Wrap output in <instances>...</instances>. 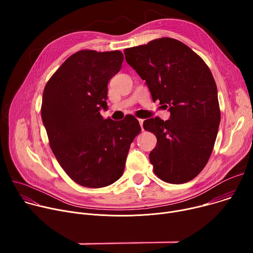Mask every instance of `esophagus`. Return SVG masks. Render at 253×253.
<instances>
[{
  "instance_id": "1",
  "label": "esophagus",
  "mask_w": 253,
  "mask_h": 253,
  "mask_svg": "<svg viewBox=\"0 0 253 253\" xmlns=\"http://www.w3.org/2000/svg\"><path fill=\"white\" fill-rule=\"evenodd\" d=\"M143 119H139V123H140V126H141V129H142V131L144 130V128H143Z\"/></svg>"
}]
</instances>
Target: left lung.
Wrapping results in <instances>:
<instances>
[{"instance_id": "8db88e82", "label": "left lung", "mask_w": 253, "mask_h": 253, "mask_svg": "<svg viewBox=\"0 0 253 253\" xmlns=\"http://www.w3.org/2000/svg\"><path fill=\"white\" fill-rule=\"evenodd\" d=\"M127 63L145 80L153 101L168 108L170 119L143 122L157 138L149 159L163 181L181 184L207 164L220 123L212 73L206 63L176 39L160 38L124 50Z\"/></svg>"}]
</instances>
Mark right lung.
<instances>
[{
  "instance_id": "right-lung-1",
  "label": "right lung",
  "mask_w": 253,
  "mask_h": 253,
  "mask_svg": "<svg viewBox=\"0 0 253 253\" xmlns=\"http://www.w3.org/2000/svg\"><path fill=\"white\" fill-rule=\"evenodd\" d=\"M120 51L81 50L47 82L41 107L50 147L67 175L84 187L100 188L122 176L138 120L103 119L108 82L121 69Z\"/></svg>"
}]
</instances>
